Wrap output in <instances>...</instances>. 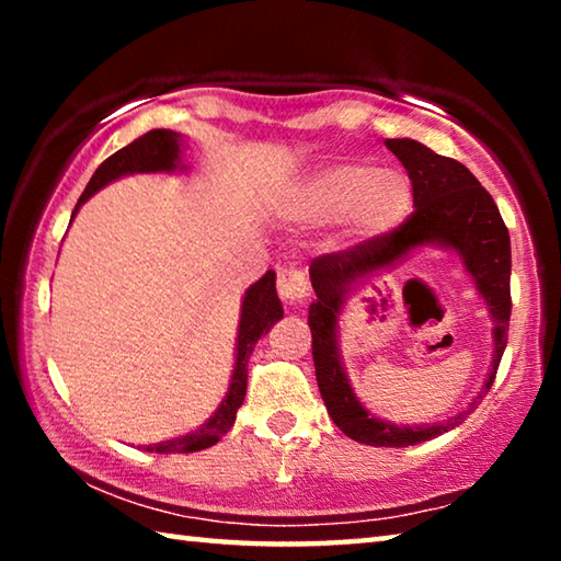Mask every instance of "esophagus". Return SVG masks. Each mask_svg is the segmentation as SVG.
<instances>
[{
	"mask_svg": "<svg viewBox=\"0 0 561 561\" xmlns=\"http://www.w3.org/2000/svg\"><path fill=\"white\" fill-rule=\"evenodd\" d=\"M277 294L287 307H299L304 297L309 294V279L299 267L287 264L277 272Z\"/></svg>",
	"mask_w": 561,
	"mask_h": 561,
	"instance_id": "34e87169",
	"label": "esophagus"
}]
</instances>
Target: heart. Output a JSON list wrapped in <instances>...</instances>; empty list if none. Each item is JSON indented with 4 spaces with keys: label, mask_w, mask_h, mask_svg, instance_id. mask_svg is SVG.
<instances>
[{
    "label": "heart",
    "mask_w": 561,
    "mask_h": 561,
    "mask_svg": "<svg viewBox=\"0 0 561 561\" xmlns=\"http://www.w3.org/2000/svg\"><path fill=\"white\" fill-rule=\"evenodd\" d=\"M299 210L307 220L348 217L364 237L396 230L413 210V183L403 168L341 163L319 173L301 190Z\"/></svg>",
    "instance_id": "heart-1"
}]
</instances>
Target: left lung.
Masks as SVG:
<instances>
[{
    "mask_svg": "<svg viewBox=\"0 0 561 561\" xmlns=\"http://www.w3.org/2000/svg\"><path fill=\"white\" fill-rule=\"evenodd\" d=\"M386 148L401 160L413 183L411 217L393 232L378 234L351 250L321 254L309 267L317 301L309 307L311 354H314L317 383L331 421L351 440L376 448H405L445 433L462 421V413L448 423L435 425H393L368 413L351 388L339 354V314L346 294L360 279H371L383 270L396 267L415 247L440 244L460 254L465 272L470 274L480 297L495 321L492 341L495 354L482 393L495 381L500 358L507 346L510 329V232L495 201L458 160L433 153L431 148L411 138H386ZM482 393L478 398H482ZM470 403V411L478 405ZM468 411V413H470Z\"/></svg>",
    "mask_w": 561,
    "mask_h": 561,
    "instance_id": "obj_1",
    "label": "left lung"
}]
</instances>
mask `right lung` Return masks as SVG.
<instances>
[{"mask_svg": "<svg viewBox=\"0 0 561 561\" xmlns=\"http://www.w3.org/2000/svg\"><path fill=\"white\" fill-rule=\"evenodd\" d=\"M185 165L180 163V133L168 128L148 130L146 136L133 140L130 146L121 148L118 153L103 160L96 168V173L91 175L87 190L76 203L73 215L79 213V207L89 201L93 193H99L103 185L113 183L123 175L133 173H173V170H183ZM272 270L264 274L260 282H254L250 289L244 291L242 299V317H240V331H237V358H234V371L230 378V388L222 398L220 408L215 415L207 421L203 428H197L180 438L148 445L150 453H197L215 445L222 435L232 428L237 408L242 405L247 393V364L262 334H267L274 321L282 319V301L277 297V284H274Z\"/></svg>", "mask_w": 561, "mask_h": 561, "instance_id": "add662e5", "label": "right lung"}]
</instances>
